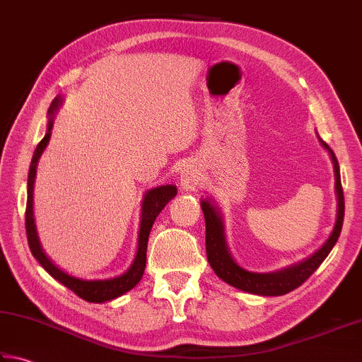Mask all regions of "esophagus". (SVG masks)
<instances>
[{
  "instance_id": "esophagus-1",
  "label": "esophagus",
  "mask_w": 362,
  "mask_h": 362,
  "mask_svg": "<svg viewBox=\"0 0 362 362\" xmlns=\"http://www.w3.org/2000/svg\"><path fill=\"white\" fill-rule=\"evenodd\" d=\"M203 181V170L200 168V165H197L195 162L182 163V167L180 170V182L182 189L195 190L197 187L202 186Z\"/></svg>"
}]
</instances>
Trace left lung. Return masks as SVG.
Instances as JSON below:
<instances>
[{
  "label": "left lung",
  "mask_w": 362,
  "mask_h": 362,
  "mask_svg": "<svg viewBox=\"0 0 362 362\" xmlns=\"http://www.w3.org/2000/svg\"><path fill=\"white\" fill-rule=\"evenodd\" d=\"M320 143L325 149H328L334 165V176H336V195H337V216L336 223L328 240L317 252H313L310 257L303 262L290 264L287 268H282L272 272H254L244 269L243 266L235 262L231 257L227 241H225L223 219L221 209L209 199L202 200V209L206 222V255L209 266L214 269L217 277H221L223 282H227L231 287L238 290L252 293L258 296H282L285 293L298 288L318 269V266L325 262V258L329 255L334 245H336L340 231L344 223V190L340 182V170L336 154L326 143L318 137Z\"/></svg>",
  "instance_id": "obj_1"
}]
</instances>
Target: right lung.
I'll use <instances>...</instances> for the list:
<instances>
[{
	"label": "right lung",
	"mask_w": 362,
	"mask_h": 362,
	"mask_svg": "<svg viewBox=\"0 0 362 362\" xmlns=\"http://www.w3.org/2000/svg\"><path fill=\"white\" fill-rule=\"evenodd\" d=\"M61 104H63V98L61 96L54 98V100L52 102V105L49 108V124H47V134L45 137L40 140L31 159L30 173H28V200H26V213H25L26 236H28V244H30L33 257L36 258V260L40 263V266H42V268L49 272L53 279H57L59 284H63L64 287L72 290L75 295L80 296L81 299H85L88 303H107V301H112L115 298H119L121 295H124V293L132 290L135 285L140 282L146 266V247H148L149 231L153 228L156 217H158L160 211L165 208V204L173 199L176 192H178V189H176V186H173V184H165V186L149 189L145 194V197H143L137 255H135L132 264L129 266V269L126 272H122L121 276L104 279V281H85V279L71 276L69 272L58 268V266L50 260V257L45 254L42 245H40L36 223H34L33 192H34V180H36L37 162H39L40 154L44 153V149L47 148V145H49L54 113L58 112Z\"/></svg>",
	"instance_id": "1"
}]
</instances>
